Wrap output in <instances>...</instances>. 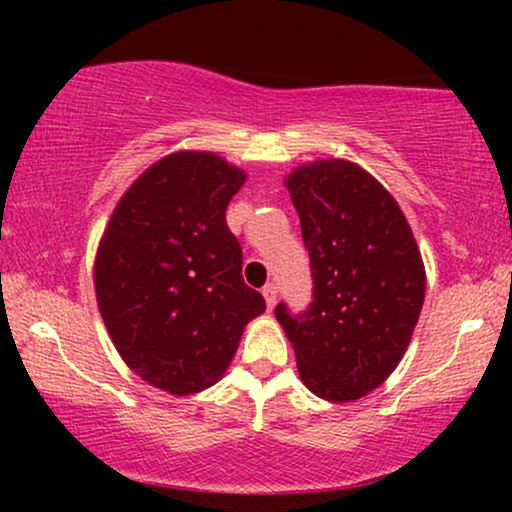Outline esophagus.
I'll return each instance as SVG.
<instances>
[{"mask_svg": "<svg viewBox=\"0 0 512 512\" xmlns=\"http://www.w3.org/2000/svg\"><path fill=\"white\" fill-rule=\"evenodd\" d=\"M263 298H265V305H268V310H272L277 303V286L275 284H265L263 286Z\"/></svg>", "mask_w": 512, "mask_h": 512, "instance_id": "obj_1", "label": "esophagus"}]
</instances>
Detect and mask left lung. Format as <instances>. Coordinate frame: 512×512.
<instances>
[{
  "label": "left lung",
  "mask_w": 512,
  "mask_h": 512,
  "mask_svg": "<svg viewBox=\"0 0 512 512\" xmlns=\"http://www.w3.org/2000/svg\"><path fill=\"white\" fill-rule=\"evenodd\" d=\"M312 268V303L275 317L314 396L349 403L401 363L424 305L426 275L415 235L380 181L331 158L286 177Z\"/></svg>",
  "instance_id": "1"
}]
</instances>
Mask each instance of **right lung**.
Returning a JSON list of instances; mask_svg holds the SVG:
<instances>
[{"label": "right lung", "mask_w": 512, "mask_h": 512, "mask_svg": "<svg viewBox=\"0 0 512 512\" xmlns=\"http://www.w3.org/2000/svg\"><path fill=\"white\" fill-rule=\"evenodd\" d=\"M244 181L216 153H170L123 193L97 249V307L118 354L172 396L219 382L265 310L226 223Z\"/></svg>", "instance_id": "obj_1"}]
</instances>
